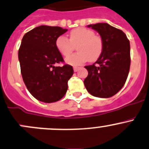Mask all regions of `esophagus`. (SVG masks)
Masks as SVG:
<instances>
[{
	"instance_id": "34e87169",
	"label": "esophagus",
	"mask_w": 149,
	"mask_h": 149,
	"mask_svg": "<svg viewBox=\"0 0 149 149\" xmlns=\"http://www.w3.org/2000/svg\"><path fill=\"white\" fill-rule=\"evenodd\" d=\"M79 68H80L79 67H76L75 66V67H73V70H74V72H77L79 70Z\"/></svg>"
}]
</instances>
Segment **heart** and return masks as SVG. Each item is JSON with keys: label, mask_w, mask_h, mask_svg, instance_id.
Here are the masks:
<instances>
[{"label": "heart", "mask_w": 149, "mask_h": 149, "mask_svg": "<svg viewBox=\"0 0 149 149\" xmlns=\"http://www.w3.org/2000/svg\"><path fill=\"white\" fill-rule=\"evenodd\" d=\"M79 52L65 59L66 63L72 65H80L88 60L93 62L97 60L103 50V41L100 36L95 35V32L84 27H78L70 33V40L64 36L56 39L57 51L63 57H67L77 46Z\"/></svg>", "instance_id": "obj_1"}]
</instances>
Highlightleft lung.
<instances>
[{
    "mask_svg": "<svg viewBox=\"0 0 149 149\" xmlns=\"http://www.w3.org/2000/svg\"><path fill=\"white\" fill-rule=\"evenodd\" d=\"M100 36L103 50L93 65L85 66L88 76L84 86L92 95L108 98L125 85L130 67V44L127 36L108 23L89 24Z\"/></svg>",
    "mask_w": 149,
    "mask_h": 149,
    "instance_id": "left-lung-1",
    "label": "left lung"
}]
</instances>
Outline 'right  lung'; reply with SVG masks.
I'll return each mask as SVG.
<instances>
[{
  "label": "right lung",
  "mask_w": 149,
  "mask_h": 149,
  "mask_svg": "<svg viewBox=\"0 0 149 149\" xmlns=\"http://www.w3.org/2000/svg\"><path fill=\"white\" fill-rule=\"evenodd\" d=\"M67 31L60 27L41 25L25 33L22 40L18 52L22 76L30 93L41 102L62 99L73 74L71 65H54L64 62L55 41Z\"/></svg>",
  "instance_id": "1"
}]
</instances>
